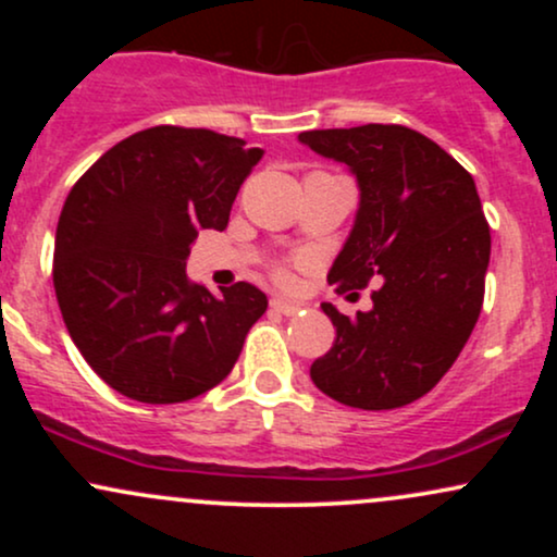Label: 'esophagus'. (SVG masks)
<instances>
[{"label": "esophagus", "instance_id": "34e87169", "mask_svg": "<svg viewBox=\"0 0 557 557\" xmlns=\"http://www.w3.org/2000/svg\"><path fill=\"white\" fill-rule=\"evenodd\" d=\"M270 304H272L274 311H280V314H285V317H293V314H298V311H300V304H296V300H287V298H280V296H274Z\"/></svg>", "mask_w": 557, "mask_h": 557}]
</instances>
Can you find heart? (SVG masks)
<instances>
[{
	"instance_id": "obj_1",
	"label": "heart",
	"mask_w": 557,
	"mask_h": 557,
	"mask_svg": "<svg viewBox=\"0 0 557 557\" xmlns=\"http://www.w3.org/2000/svg\"><path fill=\"white\" fill-rule=\"evenodd\" d=\"M274 277H277L280 283H287V277H290V272H287V270H277V272H274Z\"/></svg>"
}]
</instances>
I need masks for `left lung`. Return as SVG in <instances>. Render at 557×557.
<instances>
[{
	"instance_id": "1",
	"label": "left lung",
	"mask_w": 557,
	"mask_h": 557,
	"mask_svg": "<svg viewBox=\"0 0 557 557\" xmlns=\"http://www.w3.org/2000/svg\"><path fill=\"white\" fill-rule=\"evenodd\" d=\"M300 144L348 164L359 212L327 283L372 290V309L345 317L322 304L335 343L311 380L345 406L387 411L443 380L474 330L490 264V225L474 177L434 140L403 125L306 131Z\"/></svg>"
}]
</instances>
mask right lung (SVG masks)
Wrapping results in <instances>:
<instances>
[{"label":"right lung","mask_w":557,"mask_h":557,"mask_svg":"<svg viewBox=\"0 0 557 557\" xmlns=\"http://www.w3.org/2000/svg\"><path fill=\"white\" fill-rule=\"evenodd\" d=\"M264 151L203 127L157 125L114 144L73 185L57 222L54 293L83 359L138 403L220 385L267 311L259 287L190 283L201 230H225Z\"/></svg>","instance_id":"right-lung-1"}]
</instances>
